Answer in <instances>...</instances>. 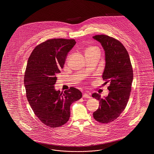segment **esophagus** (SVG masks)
I'll return each instance as SVG.
<instances>
[{
	"label": "esophagus",
	"instance_id": "esophagus-1",
	"mask_svg": "<svg viewBox=\"0 0 154 154\" xmlns=\"http://www.w3.org/2000/svg\"><path fill=\"white\" fill-rule=\"evenodd\" d=\"M83 98H91V95H90V94L89 93H84L83 94Z\"/></svg>",
	"mask_w": 154,
	"mask_h": 154
}]
</instances>
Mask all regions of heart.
Listing matches in <instances>:
<instances>
[{
    "mask_svg": "<svg viewBox=\"0 0 154 154\" xmlns=\"http://www.w3.org/2000/svg\"><path fill=\"white\" fill-rule=\"evenodd\" d=\"M97 48L95 47V46H89L87 48V49L86 50V52H91V51H95V50H97Z\"/></svg>",
    "mask_w": 154,
    "mask_h": 154,
    "instance_id": "b5f03b06",
    "label": "heart"
}]
</instances>
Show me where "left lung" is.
<instances>
[{"instance_id": "1", "label": "left lung", "mask_w": 154, "mask_h": 154, "mask_svg": "<svg viewBox=\"0 0 154 154\" xmlns=\"http://www.w3.org/2000/svg\"><path fill=\"white\" fill-rule=\"evenodd\" d=\"M93 38L101 43L105 51L106 63L102 78L105 84H110L108 97L101 98L97 93L92 95L99 101V108L93 116L99 122L108 124L118 118L126 108L133 81V69L128 52L121 42L105 35H95Z\"/></svg>"}]
</instances>
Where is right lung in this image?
Segmentation results:
<instances>
[{"instance_id":"obj_1","label":"right lung","mask_w":154,"mask_h":154,"mask_svg":"<svg viewBox=\"0 0 154 154\" xmlns=\"http://www.w3.org/2000/svg\"><path fill=\"white\" fill-rule=\"evenodd\" d=\"M75 39H50L37 45L28 59L24 84L28 102L35 115L50 128L66 124L70 105L82 98L73 87L62 92L56 91V73H60Z\"/></svg>"}]
</instances>
